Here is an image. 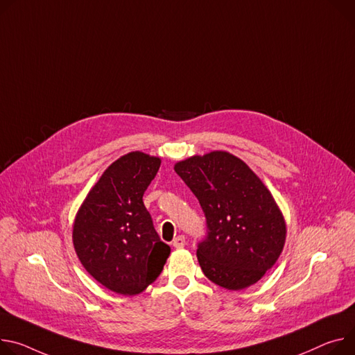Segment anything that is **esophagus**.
I'll return each mask as SVG.
<instances>
[{"label": "esophagus", "mask_w": 355, "mask_h": 355, "mask_svg": "<svg viewBox=\"0 0 355 355\" xmlns=\"http://www.w3.org/2000/svg\"><path fill=\"white\" fill-rule=\"evenodd\" d=\"M187 245V241H185V236L184 235H178L174 241H173V246L174 248H184Z\"/></svg>", "instance_id": "1"}]
</instances>
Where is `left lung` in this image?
Returning a JSON list of instances; mask_svg holds the SVG:
<instances>
[{
	"label": "left lung",
	"instance_id": "obj_1",
	"mask_svg": "<svg viewBox=\"0 0 355 355\" xmlns=\"http://www.w3.org/2000/svg\"><path fill=\"white\" fill-rule=\"evenodd\" d=\"M175 173L204 211L207 234L197 257L218 286L241 290L256 283L283 250L286 223L269 189L238 157L212 151L180 161Z\"/></svg>",
	"mask_w": 355,
	"mask_h": 355
}]
</instances>
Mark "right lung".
<instances>
[{
    "label": "right lung",
    "mask_w": 355,
    "mask_h": 355,
    "mask_svg": "<svg viewBox=\"0 0 355 355\" xmlns=\"http://www.w3.org/2000/svg\"><path fill=\"white\" fill-rule=\"evenodd\" d=\"M161 161L140 151L123 155L90 189L73 225L83 268L119 295H137L163 270L170 246L159 241L143 202Z\"/></svg>",
    "instance_id": "1"
}]
</instances>
